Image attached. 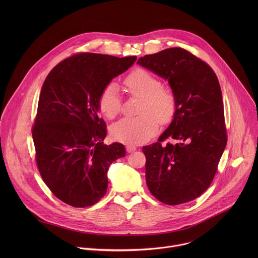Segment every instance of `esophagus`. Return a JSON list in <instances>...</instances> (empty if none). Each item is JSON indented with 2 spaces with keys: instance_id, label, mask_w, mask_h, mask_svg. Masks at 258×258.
<instances>
[{
  "instance_id": "obj_1",
  "label": "esophagus",
  "mask_w": 258,
  "mask_h": 258,
  "mask_svg": "<svg viewBox=\"0 0 258 258\" xmlns=\"http://www.w3.org/2000/svg\"><path fill=\"white\" fill-rule=\"evenodd\" d=\"M136 149H137L136 146H134V145H126V151L128 153H132V152L136 151Z\"/></svg>"
}]
</instances>
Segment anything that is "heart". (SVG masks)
I'll return each instance as SVG.
<instances>
[{
  "label": "heart",
  "instance_id": "obj_1",
  "mask_svg": "<svg viewBox=\"0 0 258 258\" xmlns=\"http://www.w3.org/2000/svg\"><path fill=\"white\" fill-rule=\"evenodd\" d=\"M132 95L143 99L138 117L123 118L111 126V136L122 143L138 145L148 141L158 130V121L167 123L175 111L173 93L162 87L161 82L149 71L137 68L124 81ZM121 97L116 83H109L99 98L100 111L109 119L121 111Z\"/></svg>",
  "mask_w": 258,
  "mask_h": 258
}]
</instances>
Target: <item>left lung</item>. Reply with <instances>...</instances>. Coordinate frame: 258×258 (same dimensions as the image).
Masks as SVG:
<instances>
[{"label": "left lung", "mask_w": 258, "mask_h": 258, "mask_svg": "<svg viewBox=\"0 0 258 258\" xmlns=\"http://www.w3.org/2000/svg\"><path fill=\"white\" fill-rule=\"evenodd\" d=\"M139 65L166 80L175 97V111L158 142L143 147L146 182L167 205L192 201L214 177L227 145L222 90L212 68L181 48L141 57ZM176 139L175 145L161 144Z\"/></svg>", "instance_id": "obj_1"}]
</instances>
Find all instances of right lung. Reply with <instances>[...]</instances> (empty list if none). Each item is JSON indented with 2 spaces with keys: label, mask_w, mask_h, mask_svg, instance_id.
Segmentation results:
<instances>
[{
  "label": "right lung",
  "mask_w": 258,
  "mask_h": 258,
  "mask_svg": "<svg viewBox=\"0 0 258 258\" xmlns=\"http://www.w3.org/2000/svg\"><path fill=\"white\" fill-rule=\"evenodd\" d=\"M136 60L77 54L56 65L45 80L32 126L35 159L48 188L68 205L97 203L107 192L110 164L125 156L122 144L103 143L107 130L99 117V98Z\"/></svg>",
  "instance_id": "right-lung-1"
}]
</instances>
